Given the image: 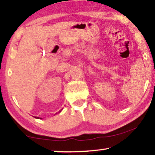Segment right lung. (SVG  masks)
<instances>
[{
    "instance_id": "add662e5",
    "label": "right lung",
    "mask_w": 155,
    "mask_h": 155,
    "mask_svg": "<svg viewBox=\"0 0 155 155\" xmlns=\"http://www.w3.org/2000/svg\"><path fill=\"white\" fill-rule=\"evenodd\" d=\"M61 111H59V112H61ZM35 118H37V119H39V118H38V117H35Z\"/></svg>"
}]
</instances>
